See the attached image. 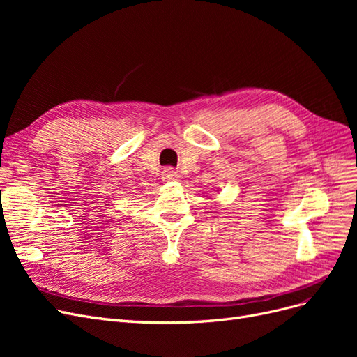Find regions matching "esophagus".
I'll return each mask as SVG.
<instances>
[{"mask_svg": "<svg viewBox=\"0 0 357 357\" xmlns=\"http://www.w3.org/2000/svg\"><path fill=\"white\" fill-rule=\"evenodd\" d=\"M178 177L177 171H174L172 168H165L164 171H162V178L164 180H176Z\"/></svg>", "mask_w": 357, "mask_h": 357, "instance_id": "34e87169", "label": "esophagus"}]
</instances>
